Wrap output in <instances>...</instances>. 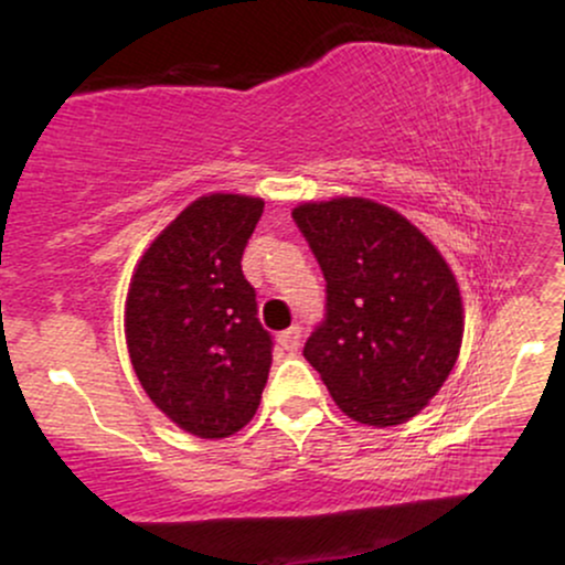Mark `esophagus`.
Instances as JSON below:
<instances>
[{
  "label": "esophagus",
  "instance_id": "esophagus-1",
  "mask_svg": "<svg viewBox=\"0 0 565 565\" xmlns=\"http://www.w3.org/2000/svg\"><path fill=\"white\" fill-rule=\"evenodd\" d=\"M300 340H302V329L300 327H289L287 332L278 334V345L287 350V353H295V350L300 348Z\"/></svg>",
  "mask_w": 565,
  "mask_h": 565
}]
</instances>
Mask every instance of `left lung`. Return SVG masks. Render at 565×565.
<instances>
[{
	"mask_svg": "<svg viewBox=\"0 0 565 565\" xmlns=\"http://www.w3.org/2000/svg\"><path fill=\"white\" fill-rule=\"evenodd\" d=\"M291 217L327 278V321L302 355L350 419L408 423L444 387L462 348L465 305L449 263L380 201H302Z\"/></svg>",
	"mask_w": 565,
	"mask_h": 565,
	"instance_id": "1",
	"label": "left lung"
}]
</instances>
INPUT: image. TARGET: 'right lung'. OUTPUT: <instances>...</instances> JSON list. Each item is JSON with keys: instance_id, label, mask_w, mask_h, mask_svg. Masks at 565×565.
<instances>
[{"instance_id": "right-lung-1", "label": "right lung", "mask_w": 565, "mask_h": 565, "mask_svg": "<svg viewBox=\"0 0 565 565\" xmlns=\"http://www.w3.org/2000/svg\"><path fill=\"white\" fill-rule=\"evenodd\" d=\"M265 201L206 193L148 244L125 302L127 353L151 404L191 436L220 440L255 417L270 334L242 274Z\"/></svg>"}]
</instances>
